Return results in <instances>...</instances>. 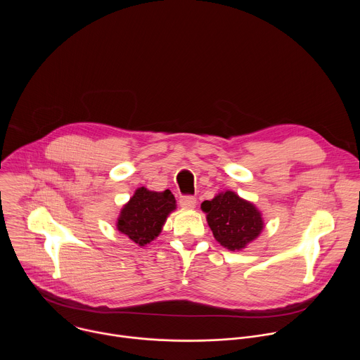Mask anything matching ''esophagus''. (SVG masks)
Instances as JSON below:
<instances>
[{"label": "esophagus", "mask_w": 360, "mask_h": 360, "mask_svg": "<svg viewBox=\"0 0 360 360\" xmlns=\"http://www.w3.org/2000/svg\"><path fill=\"white\" fill-rule=\"evenodd\" d=\"M179 205L182 208H186V210H191L196 205V198L192 196V195H184L179 198Z\"/></svg>", "instance_id": "1"}]
</instances>
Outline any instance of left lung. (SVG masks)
Masks as SVG:
<instances>
[{
    "mask_svg": "<svg viewBox=\"0 0 360 360\" xmlns=\"http://www.w3.org/2000/svg\"><path fill=\"white\" fill-rule=\"evenodd\" d=\"M200 207L215 239L231 250L245 248L264 228L259 211L235 192H222L212 200H203Z\"/></svg>",
    "mask_w": 360,
    "mask_h": 360,
    "instance_id": "left-lung-1",
    "label": "left lung"
}]
</instances>
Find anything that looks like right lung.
Wrapping results in <instances>:
<instances>
[{
    "instance_id": "obj_1",
    "label": "right lung",
    "mask_w": 360,
    "mask_h": 360,
    "mask_svg": "<svg viewBox=\"0 0 360 360\" xmlns=\"http://www.w3.org/2000/svg\"><path fill=\"white\" fill-rule=\"evenodd\" d=\"M175 207V198L169 189L152 192L142 186L122 208L117 228L135 243L143 246L160 235L167 217Z\"/></svg>"
}]
</instances>
